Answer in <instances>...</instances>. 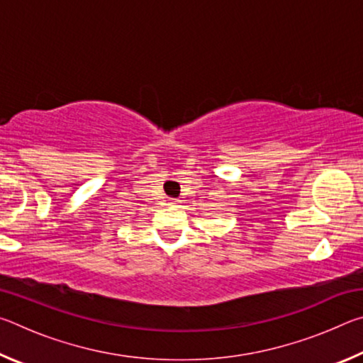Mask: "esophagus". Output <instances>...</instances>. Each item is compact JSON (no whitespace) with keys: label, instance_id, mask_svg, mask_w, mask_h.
Returning <instances> with one entry per match:
<instances>
[{"label":"esophagus","instance_id":"1","mask_svg":"<svg viewBox=\"0 0 363 363\" xmlns=\"http://www.w3.org/2000/svg\"><path fill=\"white\" fill-rule=\"evenodd\" d=\"M168 206L169 208H177V206H179V200H169Z\"/></svg>","mask_w":363,"mask_h":363}]
</instances>
